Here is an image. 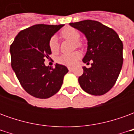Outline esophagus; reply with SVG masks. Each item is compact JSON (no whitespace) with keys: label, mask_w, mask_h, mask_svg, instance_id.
Listing matches in <instances>:
<instances>
[{"label":"esophagus","mask_w":134,"mask_h":134,"mask_svg":"<svg viewBox=\"0 0 134 134\" xmlns=\"http://www.w3.org/2000/svg\"><path fill=\"white\" fill-rule=\"evenodd\" d=\"M68 70H69V71H72L73 68H72V67H68Z\"/></svg>","instance_id":"34e87169"}]
</instances>
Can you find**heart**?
<instances>
[{
  "label": "heart",
  "mask_w": 134,
  "mask_h": 134,
  "mask_svg": "<svg viewBox=\"0 0 134 134\" xmlns=\"http://www.w3.org/2000/svg\"><path fill=\"white\" fill-rule=\"evenodd\" d=\"M62 36L64 38L69 39L70 41L76 42L77 46H80V44L77 42L80 38V34L75 29L72 27H67L64 29L61 32ZM49 47L52 53H57L59 50V44L57 38L53 36L49 41ZM81 57V53L79 52H74L70 54H63L57 59L58 63L66 66H74Z\"/></svg>",
  "instance_id": "b5f03b06"
}]
</instances>
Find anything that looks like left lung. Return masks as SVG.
<instances>
[{"label": "left lung", "mask_w": 134, "mask_h": 134, "mask_svg": "<svg viewBox=\"0 0 134 134\" xmlns=\"http://www.w3.org/2000/svg\"><path fill=\"white\" fill-rule=\"evenodd\" d=\"M87 38L84 63L92 62L91 67H82L83 74L78 82L85 92L102 96L115 85L123 65V43L115 31L92 20L70 23Z\"/></svg>", "instance_id": "obj_1"}]
</instances>
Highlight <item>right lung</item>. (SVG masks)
Returning a JSON list of instances; mask_svg holds the SVG:
<instances>
[{
  "mask_svg": "<svg viewBox=\"0 0 134 134\" xmlns=\"http://www.w3.org/2000/svg\"><path fill=\"white\" fill-rule=\"evenodd\" d=\"M64 24H36L21 31L10 45L11 67L23 88L35 98L45 99L58 92L68 72L64 65L46 66L52 52L50 38Z\"/></svg>",
  "mask_w": 134,
  "mask_h": 134,
  "instance_id": "right-lung-1",
  "label": "right lung"
}]
</instances>
